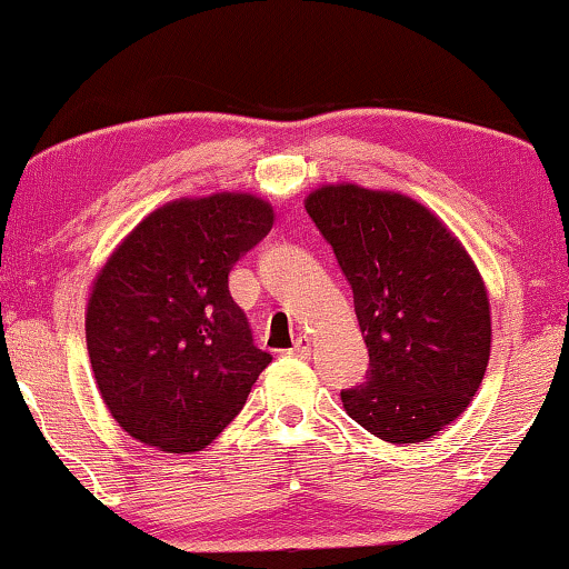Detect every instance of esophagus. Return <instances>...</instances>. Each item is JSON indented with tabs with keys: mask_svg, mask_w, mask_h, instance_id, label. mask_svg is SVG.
Here are the masks:
<instances>
[{
	"mask_svg": "<svg viewBox=\"0 0 569 569\" xmlns=\"http://www.w3.org/2000/svg\"><path fill=\"white\" fill-rule=\"evenodd\" d=\"M310 352H313V341H310L308 337H300L298 341H295V347H292L295 357H310Z\"/></svg>",
	"mask_w": 569,
	"mask_h": 569,
	"instance_id": "obj_1",
	"label": "esophagus"
}]
</instances>
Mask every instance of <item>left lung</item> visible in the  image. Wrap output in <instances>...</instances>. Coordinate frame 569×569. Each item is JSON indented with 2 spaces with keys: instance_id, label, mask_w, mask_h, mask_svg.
<instances>
[{
  "instance_id": "left-lung-1",
  "label": "left lung",
  "mask_w": 569,
  "mask_h": 569,
  "mask_svg": "<svg viewBox=\"0 0 569 569\" xmlns=\"http://www.w3.org/2000/svg\"><path fill=\"white\" fill-rule=\"evenodd\" d=\"M306 209L355 295L368 380L341 391L347 415L386 442H425L461 417L489 362L481 274L419 201L355 183L321 186Z\"/></svg>"
}]
</instances>
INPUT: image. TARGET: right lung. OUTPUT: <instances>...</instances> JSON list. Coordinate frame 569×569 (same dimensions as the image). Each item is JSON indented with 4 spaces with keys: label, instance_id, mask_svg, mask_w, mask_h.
Wrapping results in <instances>:
<instances>
[{
    "label": "right lung",
    "instance_id": "obj_1",
    "mask_svg": "<svg viewBox=\"0 0 569 569\" xmlns=\"http://www.w3.org/2000/svg\"><path fill=\"white\" fill-rule=\"evenodd\" d=\"M274 209L251 193L178 199L147 214L92 282L98 391L123 432L191 453L228 427L271 355L253 345L228 274L269 236Z\"/></svg>",
    "mask_w": 569,
    "mask_h": 569
}]
</instances>
